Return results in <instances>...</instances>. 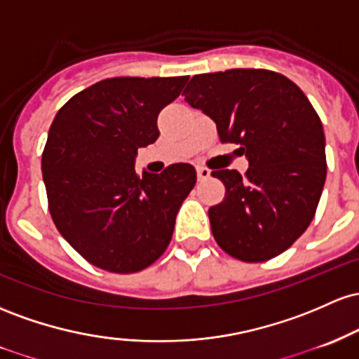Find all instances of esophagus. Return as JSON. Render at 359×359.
<instances>
[{
  "instance_id": "obj_1",
  "label": "esophagus",
  "mask_w": 359,
  "mask_h": 359,
  "mask_svg": "<svg viewBox=\"0 0 359 359\" xmlns=\"http://www.w3.org/2000/svg\"><path fill=\"white\" fill-rule=\"evenodd\" d=\"M196 176H198L200 181L207 180L208 176H210V169H207V168H203V166H198V168H196Z\"/></svg>"
}]
</instances>
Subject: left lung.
Returning a JSON list of instances; mask_svg holds the SVG:
<instances>
[{
    "instance_id": "8db88e82",
    "label": "left lung",
    "mask_w": 359,
    "mask_h": 359,
    "mask_svg": "<svg viewBox=\"0 0 359 359\" xmlns=\"http://www.w3.org/2000/svg\"><path fill=\"white\" fill-rule=\"evenodd\" d=\"M184 100L239 146L249 168L219 169L225 196L208 210L217 244L245 263L281 255L307 231L325 183L322 122L295 83L268 69L193 76Z\"/></svg>"
}]
</instances>
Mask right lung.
<instances>
[{"instance_id":"right-lung-1","label":"right lung","mask_w":359,"mask_h":359,"mask_svg":"<svg viewBox=\"0 0 359 359\" xmlns=\"http://www.w3.org/2000/svg\"><path fill=\"white\" fill-rule=\"evenodd\" d=\"M188 76L110 78L64 104L42 154L49 212L84 259L111 273H135L166 251L176 213L196 183L191 164L161 175L135 172L137 149L159 137L158 115Z\"/></svg>"}]
</instances>
